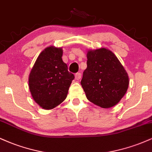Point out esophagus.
Masks as SVG:
<instances>
[{
  "label": "esophagus",
  "mask_w": 152,
  "mask_h": 152,
  "mask_svg": "<svg viewBox=\"0 0 152 152\" xmlns=\"http://www.w3.org/2000/svg\"><path fill=\"white\" fill-rule=\"evenodd\" d=\"M81 77V74H80V73H76V74H75V78H76V80H79L80 78Z\"/></svg>",
  "instance_id": "1"
}]
</instances>
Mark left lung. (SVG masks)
<instances>
[{"instance_id":"1","label":"left lung","mask_w":152,"mask_h":152,"mask_svg":"<svg viewBox=\"0 0 152 152\" xmlns=\"http://www.w3.org/2000/svg\"><path fill=\"white\" fill-rule=\"evenodd\" d=\"M86 64L81 84L87 99L105 109L117 104L129 86L128 74L117 57L104 48L88 50Z\"/></svg>"}]
</instances>
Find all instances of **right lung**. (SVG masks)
I'll return each instance as SVG.
<instances>
[{"instance_id": "right-lung-1", "label": "right lung", "mask_w": 152, "mask_h": 152, "mask_svg": "<svg viewBox=\"0 0 152 152\" xmlns=\"http://www.w3.org/2000/svg\"><path fill=\"white\" fill-rule=\"evenodd\" d=\"M61 48L50 46L40 53L28 78L34 101L44 109H51L65 100L74 75L62 60Z\"/></svg>"}]
</instances>
